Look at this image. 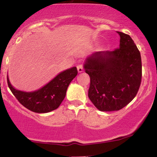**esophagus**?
I'll use <instances>...</instances> for the list:
<instances>
[{"label": "esophagus", "instance_id": "34e87169", "mask_svg": "<svg viewBox=\"0 0 157 157\" xmlns=\"http://www.w3.org/2000/svg\"><path fill=\"white\" fill-rule=\"evenodd\" d=\"M77 71H78L79 73H81L83 71V67L82 65H79L77 66Z\"/></svg>", "mask_w": 157, "mask_h": 157}]
</instances>
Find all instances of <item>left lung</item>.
<instances>
[{
    "mask_svg": "<svg viewBox=\"0 0 157 157\" xmlns=\"http://www.w3.org/2000/svg\"><path fill=\"white\" fill-rule=\"evenodd\" d=\"M120 48L93 53L84 64L88 96L101 111L119 110L132 101L141 82V54L128 34L117 31Z\"/></svg>",
    "mask_w": 157,
    "mask_h": 157,
    "instance_id": "8db88e82",
    "label": "left lung"
}]
</instances>
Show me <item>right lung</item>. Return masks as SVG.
Segmentation results:
<instances>
[{
	"instance_id": "right-lung-1",
	"label": "right lung",
	"mask_w": 157,
	"mask_h": 157,
	"mask_svg": "<svg viewBox=\"0 0 157 157\" xmlns=\"http://www.w3.org/2000/svg\"><path fill=\"white\" fill-rule=\"evenodd\" d=\"M77 69L73 67L58 74L49 83L34 92H26L13 88L7 77L10 90L25 108L35 113H48L59 107L65 98L71 80L77 76Z\"/></svg>"
}]
</instances>
